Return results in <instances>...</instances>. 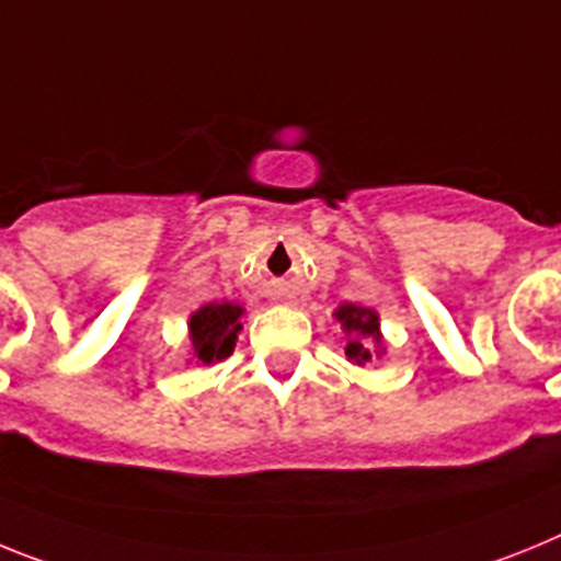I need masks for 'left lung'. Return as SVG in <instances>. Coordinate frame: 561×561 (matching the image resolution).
Wrapping results in <instances>:
<instances>
[{
	"label": "left lung",
	"mask_w": 561,
	"mask_h": 561,
	"mask_svg": "<svg viewBox=\"0 0 561 561\" xmlns=\"http://www.w3.org/2000/svg\"><path fill=\"white\" fill-rule=\"evenodd\" d=\"M335 319L341 321L344 333L350 335L347 347H344L350 362L353 364L373 362V355H375L373 344L381 341V335H378V316L367 308H358V305H341V308L335 310Z\"/></svg>",
	"instance_id": "8db88e82"
}]
</instances>
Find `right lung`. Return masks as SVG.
I'll list each match as a JSON object with an SVG mask.
<instances>
[{"label": "right lung", "mask_w": 561, "mask_h": 561, "mask_svg": "<svg viewBox=\"0 0 561 561\" xmlns=\"http://www.w3.org/2000/svg\"><path fill=\"white\" fill-rule=\"evenodd\" d=\"M240 316L242 308L240 305H231V301H222V305L211 301V305L199 308L192 316L188 330H192L194 355H197L199 362L214 364L231 355L237 333L242 330Z\"/></svg>", "instance_id": "right-lung-1"}]
</instances>
